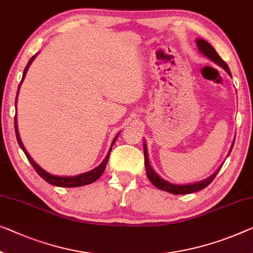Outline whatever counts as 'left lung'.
<instances>
[{"mask_svg": "<svg viewBox=\"0 0 253 253\" xmlns=\"http://www.w3.org/2000/svg\"><path fill=\"white\" fill-rule=\"evenodd\" d=\"M197 42V46H198V49L200 50L201 53L204 54L205 56H207L209 60H211L212 62H215L216 64H218L219 67L223 68L225 71H226L228 75H231V71L230 69H228L226 62L221 60V57L217 54V52L215 50V48L212 47V46L209 44L208 42H206L205 40H200V38H198L196 41ZM234 145V143H233ZM233 148V147H232ZM232 150V149H231ZM143 154H145V165H146V173H147V176H148L149 181L153 183L156 188L163 190V191H167L169 193H173V194H188V193H193V192H197V191H200V190L205 189L206 186H208L209 184L211 183L213 178L217 175V173L219 172V169H217L216 173H213L211 176H209L206 178L204 181H200V182H197V183H191V184H183V185H180V184H173V183H169V182H167L164 178H162L161 176L158 175V174L155 172L153 169V167L150 166L149 164V159H148V151H147V146L146 143L143 142ZM230 155V154H228Z\"/></svg>", "mask_w": 253, "mask_h": 253, "instance_id": "left-lung-1", "label": "left lung"}]
</instances>
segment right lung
<instances>
[{
	"label": "right lung",
	"mask_w": 253,
	"mask_h": 253,
	"mask_svg": "<svg viewBox=\"0 0 253 253\" xmlns=\"http://www.w3.org/2000/svg\"><path fill=\"white\" fill-rule=\"evenodd\" d=\"M37 54H35V55L32 57V59L29 60L28 64H27V67L23 70V75H22V79H21V83L23 80V78H25L26 73H27V70H28L29 65L32 64V62L34 61L35 57H36ZM19 88H20V84H19ZM19 88H18V92H19ZM18 92H17V97H18ZM15 103H17V99H15ZM14 129H15V135H17V140H18V143L19 146L21 147V149L23 150V153L28 158V161L30 162V164L33 165V167L35 169H36V172L38 173V175H40L42 178H44V180L47 182V183L52 184V185H56V186H62V188H75V186H81V185H87V184H90V183H94L95 181L98 180V178L102 176L103 172L105 170V167L107 165V162H108V158H110V154H111V150H112V147L108 150V153L106 155V157L103 161V163L100 165H98L94 169L92 170H89L87 173H84V174H79V175H76V176H56V175H52V174H49L46 172L42 169L41 166H38L36 163L34 162V159L30 157V155L27 153V150L25 147H23L22 142H21V139L19 137V132H18V126H17V118L14 116ZM119 134H116V137L114 138L113 142H112V146L114 145V142L116 141V139H118Z\"/></svg>",
	"instance_id": "obj_1"
}]
</instances>
